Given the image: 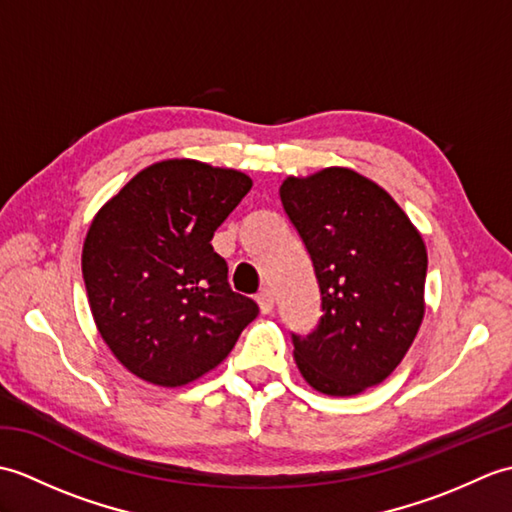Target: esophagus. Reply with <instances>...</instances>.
Listing matches in <instances>:
<instances>
[{
    "instance_id": "obj_1",
    "label": "esophagus",
    "mask_w": 512,
    "mask_h": 512,
    "mask_svg": "<svg viewBox=\"0 0 512 512\" xmlns=\"http://www.w3.org/2000/svg\"><path fill=\"white\" fill-rule=\"evenodd\" d=\"M257 303H259V310L264 314H270L275 308V299H273V290L270 288H262L257 295Z\"/></svg>"
}]
</instances>
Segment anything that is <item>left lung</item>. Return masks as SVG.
Wrapping results in <instances>:
<instances>
[{"instance_id":"1","label":"left lung","mask_w":512,"mask_h":512,"mask_svg":"<svg viewBox=\"0 0 512 512\" xmlns=\"http://www.w3.org/2000/svg\"><path fill=\"white\" fill-rule=\"evenodd\" d=\"M279 198L321 290L317 328L292 334L299 372L321 394H361L383 383L416 339L427 248L394 198L352 169L290 176Z\"/></svg>"}]
</instances>
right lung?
I'll use <instances>...</instances> for the list:
<instances>
[{"mask_svg": "<svg viewBox=\"0 0 512 512\" xmlns=\"http://www.w3.org/2000/svg\"><path fill=\"white\" fill-rule=\"evenodd\" d=\"M250 187L242 171L162 160L96 213L81 257L85 290L103 341L134 376L187 385L220 365L257 317L211 246Z\"/></svg>", "mask_w": 512, "mask_h": 512, "instance_id": "right-lung-1", "label": "right lung"}]
</instances>
